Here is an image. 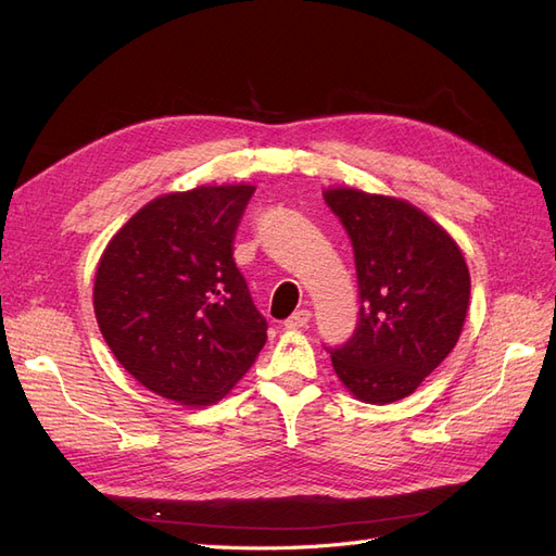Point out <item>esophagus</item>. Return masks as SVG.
<instances>
[{"label":"esophagus","instance_id":"1","mask_svg":"<svg viewBox=\"0 0 556 556\" xmlns=\"http://www.w3.org/2000/svg\"><path fill=\"white\" fill-rule=\"evenodd\" d=\"M311 323V311H296V313H292L288 319H285V329H301V327H306Z\"/></svg>","mask_w":556,"mask_h":556}]
</instances>
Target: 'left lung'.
Segmentation results:
<instances>
[{"instance_id": "8db88e82", "label": "left lung", "mask_w": 556, "mask_h": 556, "mask_svg": "<svg viewBox=\"0 0 556 556\" xmlns=\"http://www.w3.org/2000/svg\"><path fill=\"white\" fill-rule=\"evenodd\" d=\"M355 252V333L325 348L336 376L359 401L413 394L457 345L470 276L459 245L408 201L352 188L325 192Z\"/></svg>"}]
</instances>
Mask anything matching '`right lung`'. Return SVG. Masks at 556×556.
I'll use <instances>...</instances> for the list:
<instances>
[{
    "mask_svg": "<svg viewBox=\"0 0 556 556\" xmlns=\"http://www.w3.org/2000/svg\"><path fill=\"white\" fill-rule=\"evenodd\" d=\"M252 185L172 192L146 204L106 245L94 315L127 374L182 406H208L266 343V319L233 262Z\"/></svg>",
    "mask_w": 556,
    "mask_h": 556,
    "instance_id": "right-lung-1",
    "label": "right lung"
}]
</instances>
